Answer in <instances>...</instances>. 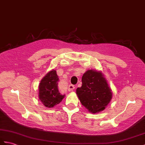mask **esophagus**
I'll return each instance as SVG.
<instances>
[{
    "label": "esophagus",
    "mask_w": 145,
    "mask_h": 145,
    "mask_svg": "<svg viewBox=\"0 0 145 145\" xmlns=\"http://www.w3.org/2000/svg\"><path fill=\"white\" fill-rule=\"evenodd\" d=\"M74 89H75V87H74V86H73V85H72V84L69 85V87H68V90H69V91H73V90Z\"/></svg>",
    "instance_id": "obj_1"
}]
</instances>
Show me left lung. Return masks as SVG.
<instances>
[{
	"instance_id": "1",
	"label": "left lung",
	"mask_w": 145,
	"mask_h": 145,
	"mask_svg": "<svg viewBox=\"0 0 145 145\" xmlns=\"http://www.w3.org/2000/svg\"><path fill=\"white\" fill-rule=\"evenodd\" d=\"M82 85L76 90L80 103L92 114L98 113L107 107L112 92L104 74L94 69L87 70L82 77Z\"/></svg>"
}]
</instances>
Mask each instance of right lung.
I'll return each mask as SVG.
<instances>
[{
	"label": "right lung",
	"mask_w": 145,
	"mask_h": 145,
	"mask_svg": "<svg viewBox=\"0 0 145 145\" xmlns=\"http://www.w3.org/2000/svg\"><path fill=\"white\" fill-rule=\"evenodd\" d=\"M58 80V76L54 69L49 71L40 80L38 95L39 100L45 107H54L65 98V95H62L59 92Z\"/></svg>",
	"instance_id": "right-lung-1"
}]
</instances>
